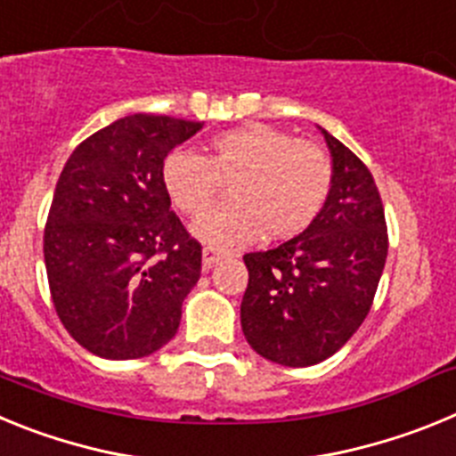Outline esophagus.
Wrapping results in <instances>:
<instances>
[{"instance_id": "34e87169", "label": "esophagus", "mask_w": 456, "mask_h": 456, "mask_svg": "<svg viewBox=\"0 0 456 456\" xmlns=\"http://www.w3.org/2000/svg\"><path fill=\"white\" fill-rule=\"evenodd\" d=\"M221 257H224V253H221L219 248L205 247V248H203V269H205V272H208V269L215 267V265L219 263Z\"/></svg>"}]
</instances>
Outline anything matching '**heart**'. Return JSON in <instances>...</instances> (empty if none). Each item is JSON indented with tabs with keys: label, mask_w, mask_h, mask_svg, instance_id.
<instances>
[{
	"label": "heart",
	"mask_w": 456,
	"mask_h": 456,
	"mask_svg": "<svg viewBox=\"0 0 456 456\" xmlns=\"http://www.w3.org/2000/svg\"><path fill=\"white\" fill-rule=\"evenodd\" d=\"M162 183L175 209L189 216L202 215L220 184L231 183L232 205L200 216L191 232L209 247L235 248L263 235L292 240L310 228L329 200L333 167L317 143L253 123L216 134L205 157L173 151Z\"/></svg>",
	"instance_id": "obj_1"
}]
</instances>
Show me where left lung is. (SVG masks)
<instances>
[{"label":"left lung","mask_w":456,"mask_h":456,"mask_svg":"<svg viewBox=\"0 0 456 456\" xmlns=\"http://www.w3.org/2000/svg\"><path fill=\"white\" fill-rule=\"evenodd\" d=\"M320 132L333 167L324 209L301 235L244 256L241 331L253 352L288 368L322 363L358 331L388 256L372 173L336 136Z\"/></svg>","instance_id":"1"}]
</instances>
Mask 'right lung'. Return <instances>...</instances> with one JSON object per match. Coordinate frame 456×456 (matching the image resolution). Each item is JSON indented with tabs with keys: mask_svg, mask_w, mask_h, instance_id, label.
Listing matches in <instances>:
<instances>
[{
	"mask_svg": "<svg viewBox=\"0 0 456 456\" xmlns=\"http://www.w3.org/2000/svg\"><path fill=\"white\" fill-rule=\"evenodd\" d=\"M199 130L125 116L82 141L59 175L43 240L47 281L59 320L95 356H151L178 333L200 244L171 212L162 164Z\"/></svg>",
	"mask_w": 456,
	"mask_h": 456,
	"instance_id": "1",
	"label": "right lung"
}]
</instances>
